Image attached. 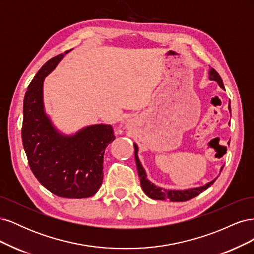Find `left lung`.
<instances>
[{
    "label": "left lung",
    "instance_id": "left-lung-1",
    "mask_svg": "<svg viewBox=\"0 0 254 254\" xmlns=\"http://www.w3.org/2000/svg\"><path fill=\"white\" fill-rule=\"evenodd\" d=\"M209 79L213 80L215 82L218 83V86L221 89H225L224 87V82H222V79L219 76V74L214 70V68H210L209 71ZM229 110L231 112V106L229 104ZM133 147H134V159H135V164L137 168V173H139L140 177V182H141V188L143 190L144 193L147 195L151 199H156V200H171V201H187L190 200V199L194 198L198 196L200 193H202L203 190H205L207 188L211 187L214 183V181L217 179V177L212 181L207 182L201 187H197V188H190L186 190H166L163 188L157 187L155 183L150 182L147 179V174H146L144 167L141 163V161L139 159V156H137V152H139V147L135 143H133ZM222 167L220 168V172L222 171Z\"/></svg>",
    "mask_w": 254,
    "mask_h": 254
}]
</instances>
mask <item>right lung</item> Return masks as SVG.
I'll return each mask as SVG.
<instances>
[{
	"label": "right lung",
	"mask_w": 254,
	"mask_h": 254,
	"mask_svg": "<svg viewBox=\"0 0 254 254\" xmlns=\"http://www.w3.org/2000/svg\"><path fill=\"white\" fill-rule=\"evenodd\" d=\"M64 56L50 59L29 83L23 102L22 142L30 170L45 189L64 198H88L102 187L105 149L115 136L108 124L89 125L72 134L54 125L45 111L43 84Z\"/></svg>",
	"instance_id": "right-lung-1"
}]
</instances>
